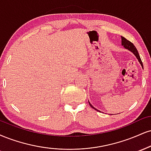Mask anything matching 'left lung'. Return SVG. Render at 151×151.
Segmentation results:
<instances>
[{"instance_id":"1","label":"left lung","mask_w":151,"mask_h":151,"mask_svg":"<svg viewBox=\"0 0 151 151\" xmlns=\"http://www.w3.org/2000/svg\"><path fill=\"white\" fill-rule=\"evenodd\" d=\"M122 46H124L125 48L127 49V50H130V51L132 52H133L134 55H135L136 57H137V58L138 59V60H139V62L140 63V64H141V66H142V68L143 69L142 61H141V58H140V55H139V52H138L137 49L136 48V47L134 46L133 43H132V42H130L129 41H128V40L127 39H125L124 37L122 36ZM88 103H89V102H88ZM89 105H90V106L92 108L95 109L96 110H96V109L94 108L93 106H92V105L90 103H89Z\"/></svg>"}]
</instances>
